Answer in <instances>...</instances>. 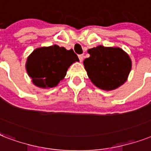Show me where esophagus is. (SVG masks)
I'll list each match as a JSON object with an SVG mask.
<instances>
[{
    "instance_id": "1",
    "label": "esophagus",
    "mask_w": 151,
    "mask_h": 151,
    "mask_svg": "<svg viewBox=\"0 0 151 151\" xmlns=\"http://www.w3.org/2000/svg\"><path fill=\"white\" fill-rule=\"evenodd\" d=\"M78 57H79V60H80V61H83V57H84L83 55V54H80V55H79Z\"/></svg>"
}]
</instances>
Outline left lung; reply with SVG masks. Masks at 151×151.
<instances>
[{
    "label": "left lung",
    "instance_id": "1",
    "mask_svg": "<svg viewBox=\"0 0 151 151\" xmlns=\"http://www.w3.org/2000/svg\"><path fill=\"white\" fill-rule=\"evenodd\" d=\"M88 52L90 57L84 60L83 65L89 78L95 86L111 91L127 80L132 61L121 49L99 45L88 50Z\"/></svg>",
    "mask_w": 151,
    "mask_h": 151
}]
</instances>
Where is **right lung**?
Returning a JSON list of instances; mask_svg holds the SVG:
<instances>
[{
    "label": "right lung",
    "mask_w": 151,
    "mask_h": 151,
    "mask_svg": "<svg viewBox=\"0 0 151 151\" xmlns=\"http://www.w3.org/2000/svg\"><path fill=\"white\" fill-rule=\"evenodd\" d=\"M75 61H79V58L73 50L53 45L34 50L27 58L26 68L35 85L50 88L64 79L68 68Z\"/></svg>",
    "instance_id": "1"
}]
</instances>
